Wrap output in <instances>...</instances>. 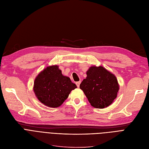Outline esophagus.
Returning a JSON list of instances; mask_svg holds the SVG:
<instances>
[{
  "label": "esophagus",
  "mask_w": 149,
  "mask_h": 149,
  "mask_svg": "<svg viewBox=\"0 0 149 149\" xmlns=\"http://www.w3.org/2000/svg\"><path fill=\"white\" fill-rule=\"evenodd\" d=\"M75 84H76L77 86V87H79V86H80V84H81V81H77V82H76Z\"/></svg>",
  "instance_id": "esophagus-1"
}]
</instances>
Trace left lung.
<instances>
[{
	"label": "left lung",
	"instance_id": "obj_1",
	"mask_svg": "<svg viewBox=\"0 0 149 149\" xmlns=\"http://www.w3.org/2000/svg\"><path fill=\"white\" fill-rule=\"evenodd\" d=\"M80 85L91 105L95 108L108 107L117 97L119 85L116 77L102 66H92Z\"/></svg>",
	"mask_w": 149,
	"mask_h": 149
}]
</instances>
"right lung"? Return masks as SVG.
Here are the masks:
<instances>
[{"label":"right lung","instance_id":"1","mask_svg":"<svg viewBox=\"0 0 149 149\" xmlns=\"http://www.w3.org/2000/svg\"><path fill=\"white\" fill-rule=\"evenodd\" d=\"M77 86L68 77L64 76L58 65L47 67L37 75L34 91L42 104L49 107H58L68 98Z\"/></svg>","mask_w":149,"mask_h":149}]
</instances>
